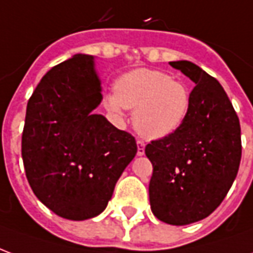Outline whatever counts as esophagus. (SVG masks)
I'll use <instances>...</instances> for the list:
<instances>
[{
	"label": "esophagus",
	"instance_id": "esophagus-1",
	"mask_svg": "<svg viewBox=\"0 0 253 253\" xmlns=\"http://www.w3.org/2000/svg\"><path fill=\"white\" fill-rule=\"evenodd\" d=\"M137 148L138 156H143V154H145V142H143V141H137Z\"/></svg>",
	"mask_w": 253,
	"mask_h": 253
}]
</instances>
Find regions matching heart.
<instances>
[{"label": "heart", "mask_w": 253, "mask_h": 253, "mask_svg": "<svg viewBox=\"0 0 253 253\" xmlns=\"http://www.w3.org/2000/svg\"><path fill=\"white\" fill-rule=\"evenodd\" d=\"M105 110L125 121L126 110H134L132 123L146 139H163L176 132L191 110L186 85L159 70L137 69L116 80L115 92L104 97Z\"/></svg>", "instance_id": "heart-1"}]
</instances>
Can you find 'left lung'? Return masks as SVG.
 Returning <instances> with one entry per match:
<instances>
[{
  "label": "left lung",
  "mask_w": 253,
  "mask_h": 253,
  "mask_svg": "<svg viewBox=\"0 0 253 253\" xmlns=\"http://www.w3.org/2000/svg\"><path fill=\"white\" fill-rule=\"evenodd\" d=\"M169 65L195 83L190 114L172 135L148 143L145 153L153 165L152 211L181 226L209 217L230 190L241 160V128L215 78L190 61Z\"/></svg>",
  "instance_id": "8db88e82"
}]
</instances>
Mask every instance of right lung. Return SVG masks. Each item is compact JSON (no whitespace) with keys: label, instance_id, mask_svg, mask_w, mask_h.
I'll return each instance as SVG.
<instances>
[{"label":"right lung","instance_id":"add662e5","mask_svg":"<svg viewBox=\"0 0 253 253\" xmlns=\"http://www.w3.org/2000/svg\"><path fill=\"white\" fill-rule=\"evenodd\" d=\"M103 100L93 55L76 54L43 76L27 104L25 175L39 201L72 221L104 211L137 154L131 134L94 114Z\"/></svg>","mask_w":253,"mask_h":253}]
</instances>
